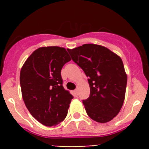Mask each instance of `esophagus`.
Segmentation results:
<instances>
[{"label": "esophagus", "mask_w": 149, "mask_h": 149, "mask_svg": "<svg viewBox=\"0 0 149 149\" xmlns=\"http://www.w3.org/2000/svg\"><path fill=\"white\" fill-rule=\"evenodd\" d=\"M73 93H74L75 96H76V97H78V90H75L74 91H73Z\"/></svg>", "instance_id": "1"}]
</instances>
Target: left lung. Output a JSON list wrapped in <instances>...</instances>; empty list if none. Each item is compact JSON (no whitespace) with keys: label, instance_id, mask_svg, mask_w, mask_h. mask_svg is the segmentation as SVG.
Listing matches in <instances>:
<instances>
[{"label":"left lung","instance_id":"8db88e82","mask_svg":"<svg viewBox=\"0 0 149 149\" xmlns=\"http://www.w3.org/2000/svg\"><path fill=\"white\" fill-rule=\"evenodd\" d=\"M67 50L88 77L90 95L83 104L89 117L101 123L111 121L118 114L125 96L127 74L121 58L95 44Z\"/></svg>","mask_w":149,"mask_h":149}]
</instances>
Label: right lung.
Masks as SVG:
<instances>
[{"label": "right lung", "instance_id": "add662e5", "mask_svg": "<svg viewBox=\"0 0 149 149\" xmlns=\"http://www.w3.org/2000/svg\"><path fill=\"white\" fill-rule=\"evenodd\" d=\"M71 59L64 47H42L31 54L21 69L20 85L26 107L45 126L57 125L67 116L73 97L63 87L61 71Z\"/></svg>", "mask_w": 149, "mask_h": 149}]
</instances>
